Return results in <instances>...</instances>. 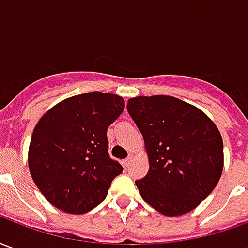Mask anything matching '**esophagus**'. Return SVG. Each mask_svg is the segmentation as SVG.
<instances>
[{
	"instance_id": "1",
	"label": "esophagus",
	"mask_w": 248,
	"mask_h": 248,
	"mask_svg": "<svg viewBox=\"0 0 248 248\" xmlns=\"http://www.w3.org/2000/svg\"><path fill=\"white\" fill-rule=\"evenodd\" d=\"M133 161V155H129L127 156V158H126V159H124V166L126 167V169H127V167L130 166V162Z\"/></svg>"
}]
</instances>
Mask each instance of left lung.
<instances>
[{
  "label": "left lung",
  "mask_w": 248,
  "mask_h": 248,
  "mask_svg": "<svg viewBox=\"0 0 248 248\" xmlns=\"http://www.w3.org/2000/svg\"><path fill=\"white\" fill-rule=\"evenodd\" d=\"M127 111L143 135L150 169L135 181L146 202L167 217L197 207L218 185L223 140L211 119L169 95L129 99Z\"/></svg>",
  "instance_id": "left-lung-1"
}]
</instances>
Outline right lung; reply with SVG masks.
I'll return each mask as SVG.
<instances>
[{
	"mask_svg": "<svg viewBox=\"0 0 248 248\" xmlns=\"http://www.w3.org/2000/svg\"><path fill=\"white\" fill-rule=\"evenodd\" d=\"M124 108V98L85 93L57 103L35 124L29 170L44 197L62 211L85 214L108 195L121 163L108 155V129Z\"/></svg>",
	"mask_w": 248,
	"mask_h": 248,
	"instance_id": "add662e5",
	"label": "right lung"
}]
</instances>
